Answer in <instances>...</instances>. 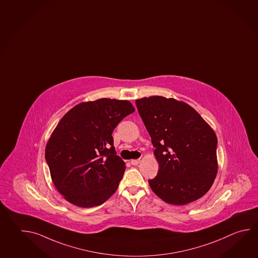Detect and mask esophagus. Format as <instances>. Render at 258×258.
I'll return each instance as SVG.
<instances>
[{"label": "esophagus", "instance_id": "34e87169", "mask_svg": "<svg viewBox=\"0 0 258 258\" xmlns=\"http://www.w3.org/2000/svg\"><path fill=\"white\" fill-rule=\"evenodd\" d=\"M140 162H141V159H135V160H132L131 163H132V165H138Z\"/></svg>", "mask_w": 258, "mask_h": 258}]
</instances>
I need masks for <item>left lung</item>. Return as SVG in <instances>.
<instances>
[{
	"instance_id": "8db88e82",
	"label": "left lung",
	"mask_w": 258,
	"mask_h": 258,
	"mask_svg": "<svg viewBox=\"0 0 258 258\" xmlns=\"http://www.w3.org/2000/svg\"><path fill=\"white\" fill-rule=\"evenodd\" d=\"M159 163L149 184L169 204L185 205L210 190L218 173L217 136L186 103L163 96L135 101Z\"/></svg>"
}]
</instances>
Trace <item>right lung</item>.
<instances>
[{
    "mask_svg": "<svg viewBox=\"0 0 258 258\" xmlns=\"http://www.w3.org/2000/svg\"><path fill=\"white\" fill-rule=\"evenodd\" d=\"M134 111L130 101L101 98L75 105L59 120L45 158L53 184L70 203L92 208L116 192L126 165L112 133Z\"/></svg>",
    "mask_w": 258,
    "mask_h": 258,
    "instance_id": "obj_1",
    "label": "right lung"
}]
</instances>
